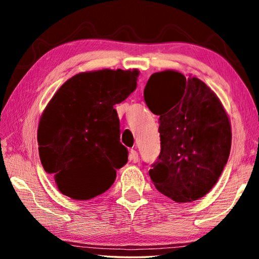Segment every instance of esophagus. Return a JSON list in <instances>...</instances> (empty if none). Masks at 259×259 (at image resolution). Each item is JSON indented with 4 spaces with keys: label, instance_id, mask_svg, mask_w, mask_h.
<instances>
[{
    "label": "esophagus",
    "instance_id": "1",
    "mask_svg": "<svg viewBox=\"0 0 259 259\" xmlns=\"http://www.w3.org/2000/svg\"><path fill=\"white\" fill-rule=\"evenodd\" d=\"M129 160L131 162H134V163H137L138 160H139V156H138V153L136 152L135 150H131L130 151V154H129Z\"/></svg>",
    "mask_w": 259,
    "mask_h": 259
}]
</instances>
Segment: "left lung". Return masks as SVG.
Masks as SVG:
<instances>
[{"label":"left lung","mask_w":259,"mask_h":259,"mask_svg":"<svg viewBox=\"0 0 259 259\" xmlns=\"http://www.w3.org/2000/svg\"><path fill=\"white\" fill-rule=\"evenodd\" d=\"M144 99L160 116L161 152L150 169L156 190L179 203L202 198L230 156L231 124L222 103L205 83L176 71L152 74Z\"/></svg>","instance_id":"1"}]
</instances>
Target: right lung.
Here are the masks:
<instances>
[{"mask_svg":"<svg viewBox=\"0 0 259 259\" xmlns=\"http://www.w3.org/2000/svg\"><path fill=\"white\" fill-rule=\"evenodd\" d=\"M137 77V69L76 74L47 105L37 129L38 153L64 195L89 200L103 194L128 162L114 105L134 93Z\"/></svg>","mask_w":259,"mask_h":259,"instance_id":"add662e5","label":"right lung"}]
</instances>
